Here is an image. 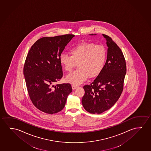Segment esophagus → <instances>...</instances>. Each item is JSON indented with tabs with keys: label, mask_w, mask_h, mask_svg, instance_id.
Returning a JSON list of instances; mask_svg holds the SVG:
<instances>
[{
	"label": "esophagus",
	"mask_w": 151,
	"mask_h": 151,
	"mask_svg": "<svg viewBox=\"0 0 151 151\" xmlns=\"http://www.w3.org/2000/svg\"><path fill=\"white\" fill-rule=\"evenodd\" d=\"M72 89L74 90V89H75L76 88H77V87L78 86H76V85H72Z\"/></svg>",
	"instance_id": "34e87169"
}]
</instances>
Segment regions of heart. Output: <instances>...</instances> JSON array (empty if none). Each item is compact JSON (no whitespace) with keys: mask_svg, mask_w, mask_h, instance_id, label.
<instances>
[{"mask_svg":"<svg viewBox=\"0 0 151 151\" xmlns=\"http://www.w3.org/2000/svg\"><path fill=\"white\" fill-rule=\"evenodd\" d=\"M70 53V55L61 54L60 62L68 72H71L78 64V70L66 77L67 81L74 85L83 83L88 77L97 76L104 69L107 59V51L104 46L91 42H84L73 47Z\"/></svg>","mask_w":151,"mask_h":151,"instance_id":"1","label":"heart"}]
</instances>
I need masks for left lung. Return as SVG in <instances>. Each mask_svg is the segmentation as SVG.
<instances>
[{"instance_id": "8db88e82", "label": "left lung", "mask_w": 151, "mask_h": 151, "mask_svg": "<svg viewBox=\"0 0 151 151\" xmlns=\"http://www.w3.org/2000/svg\"><path fill=\"white\" fill-rule=\"evenodd\" d=\"M108 48L107 59L100 74L83 87L82 104L87 111L100 114L111 108L120 97L127 72L125 58L111 37L103 34Z\"/></svg>"}]
</instances>
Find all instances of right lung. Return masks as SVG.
<instances>
[{
  "instance_id": "1",
  "label": "right lung",
  "mask_w": 151,
  "mask_h": 151,
  "mask_svg": "<svg viewBox=\"0 0 151 151\" xmlns=\"http://www.w3.org/2000/svg\"><path fill=\"white\" fill-rule=\"evenodd\" d=\"M74 36L42 37L28 52L23 66L28 94L35 107L46 114L60 111L72 92L69 83L55 84L63 77L60 56Z\"/></svg>"
}]
</instances>
